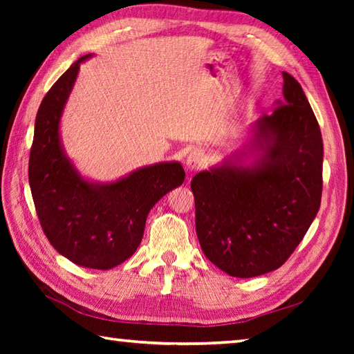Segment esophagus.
Returning a JSON list of instances; mask_svg holds the SVG:
<instances>
[{
    "label": "esophagus",
    "mask_w": 354,
    "mask_h": 354,
    "mask_svg": "<svg viewBox=\"0 0 354 354\" xmlns=\"http://www.w3.org/2000/svg\"><path fill=\"white\" fill-rule=\"evenodd\" d=\"M205 162H207V155L202 152V150H193L185 160V165L189 170H199L201 167H204Z\"/></svg>",
    "instance_id": "obj_1"
}]
</instances>
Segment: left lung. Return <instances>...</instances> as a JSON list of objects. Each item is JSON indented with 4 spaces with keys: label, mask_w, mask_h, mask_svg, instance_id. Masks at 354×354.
<instances>
[{
    "label": "left lung",
    "mask_w": 354,
    "mask_h": 354,
    "mask_svg": "<svg viewBox=\"0 0 354 354\" xmlns=\"http://www.w3.org/2000/svg\"><path fill=\"white\" fill-rule=\"evenodd\" d=\"M283 82L284 102L255 126L260 160L251 167L225 164L192 179L202 251L231 277L283 266L321 205L319 124L301 85L284 71Z\"/></svg>",
    "instance_id": "1"
}]
</instances>
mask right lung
Segmentation results:
<instances>
[{
	"label": "right lung",
	"instance_id": "1",
	"mask_svg": "<svg viewBox=\"0 0 354 354\" xmlns=\"http://www.w3.org/2000/svg\"><path fill=\"white\" fill-rule=\"evenodd\" d=\"M80 57L50 88L37 109L28 183L44 234L79 266L111 269L137 251L146 219L165 193L184 183L179 162L142 167L117 183H86L59 140V120L77 77Z\"/></svg>",
	"mask_w": 354,
	"mask_h": 354
}]
</instances>
